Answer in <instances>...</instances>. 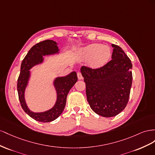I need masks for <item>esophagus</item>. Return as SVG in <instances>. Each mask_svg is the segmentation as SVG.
I'll return each instance as SVG.
<instances>
[{"mask_svg":"<svg viewBox=\"0 0 155 155\" xmlns=\"http://www.w3.org/2000/svg\"><path fill=\"white\" fill-rule=\"evenodd\" d=\"M77 77H78V78L79 79V80H81V79H82V78H83L81 73H80V72H78L77 73Z\"/></svg>","mask_w":155,"mask_h":155,"instance_id":"34e87169","label":"esophagus"}]
</instances>
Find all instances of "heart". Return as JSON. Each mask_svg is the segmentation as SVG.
Wrapping results in <instances>:
<instances>
[{
  "label": "heart",
  "instance_id": "heart-1",
  "mask_svg": "<svg viewBox=\"0 0 155 155\" xmlns=\"http://www.w3.org/2000/svg\"><path fill=\"white\" fill-rule=\"evenodd\" d=\"M82 54L86 59H91V65L94 68H99L108 61L111 56L110 48L98 43L91 44L83 48Z\"/></svg>",
  "mask_w": 155,
  "mask_h": 155
}]
</instances>
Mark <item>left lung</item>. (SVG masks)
Returning a JSON list of instances; mask_svg holds the SVG:
<instances>
[{
	"instance_id": "left-lung-1",
	"label": "left lung",
	"mask_w": 155,
	"mask_h": 155,
	"mask_svg": "<svg viewBox=\"0 0 155 155\" xmlns=\"http://www.w3.org/2000/svg\"><path fill=\"white\" fill-rule=\"evenodd\" d=\"M112 60L102 67L81 68L87 102L99 116L110 117L125 109L132 81L131 60L122 48L112 44Z\"/></svg>"
}]
</instances>
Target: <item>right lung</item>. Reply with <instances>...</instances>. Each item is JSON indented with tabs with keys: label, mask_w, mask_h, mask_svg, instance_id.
Listing matches in <instances>:
<instances>
[{
	"label": "right lung",
	"mask_w": 155,
	"mask_h": 155,
	"mask_svg": "<svg viewBox=\"0 0 155 155\" xmlns=\"http://www.w3.org/2000/svg\"><path fill=\"white\" fill-rule=\"evenodd\" d=\"M58 47L56 41L45 40L39 42L30 48L21 63V72L17 80V92L21 106L30 117L39 122L47 123L58 118L64 110L66 99L69 90L78 78L77 73L73 71L65 77L56 78L54 84L57 91V101L54 107L45 112L34 113L27 107L25 101V90L30 77V69L34 65L43 61V55L54 54L58 52Z\"/></svg>",
	"instance_id": "right-lung-1"
}]
</instances>
